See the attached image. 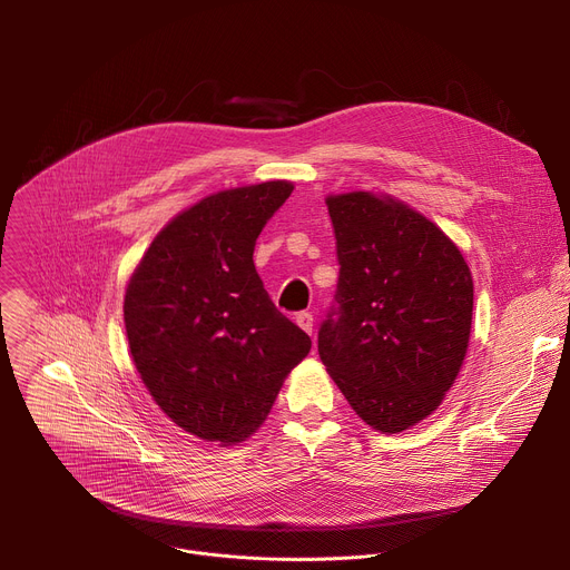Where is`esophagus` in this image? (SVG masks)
I'll return each mask as SVG.
<instances>
[{"mask_svg": "<svg viewBox=\"0 0 570 570\" xmlns=\"http://www.w3.org/2000/svg\"><path fill=\"white\" fill-rule=\"evenodd\" d=\"M295 322L299 324V327L306 332V334H313V315L308 311H299Z\"/></svg>", "mask_w": 570, "mask_h": 570, "instance_id": "obj_1", "label": "esophagus"}]
</instances>
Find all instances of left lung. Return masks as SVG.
Here are the masks:
<instances>
[{"label": "left lung", "mask_w": 570, "mask_h": 570, "mask_svg": "<svg viewBox=\"0 0 570 570\" xmlns=\"http://www.w3.org/2000/svg\"><path fill=\"white\" fill-rule=\"evenodd\" d=\"M338 257L320 361L356 415L399 433L431 415L466 354L473 282L426 216L367 191L327 198Z\"/></svg>", "instance_id": "obj_1"}]
</instances>
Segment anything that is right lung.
Masks as SVG:
<instances>
[{
  "instance_id": "obj_1",
  "label": "right lung",
  "mask_w": 570,
  "mask_h": 570,
  "mask_svg": "<svg viewBox=\"0 0 570 570\" xmlns=\"http://www.w3.org/2000/svg\"><path fill=\"white\" fill-rule=\"evenodd\" d=\"M291 191L273 180L203 198L155 236L126 288V334L144 385L203 440L229 444L255 433L311 350L253 262Z\"/></svg>"
}]
</instances>
